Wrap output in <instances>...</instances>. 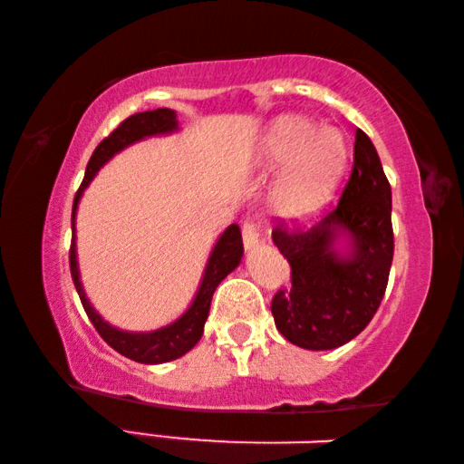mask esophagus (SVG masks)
Returning a JSON list of instances; mask_svg holds the SVG:
<instances>
[{"mask_svg": "<svg viewBox=\"0 0 464 464\" xmlns=\"http://www.w3.org/2000/svg\"><path fill=\"white\" fill-rule=\"evenodd\" d=\"M243 246L246 249H254L260 243V227L256 223H243Z\"/></svg>", "mask_w": 464, "mask_h": 464, "instance_id": "34e87169", "label": "esophagus"}]
</instances>
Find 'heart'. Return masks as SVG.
I'll use <instances>...</instances> for the list:
<instances>
[{"mask_svg":"<svg viewBox=\"0 0 464 464\" xmlns=\"http://www.w3.org/2000/svg\"><path fill=\"white\" fill-rule=\"evenodd\" d=\"M262 168L286 169L272 192L280 217L301 221L324 207L348 163V145L340 130L321 129L301 116L276 121L260 149Z\"/></svg>","mask_w":464,"mask_h":464,"instance_id":"obj_1","label":"heart"}]
</instances>
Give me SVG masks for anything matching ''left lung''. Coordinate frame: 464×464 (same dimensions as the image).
<instances>
[{"mask_svg":"<svg viewBox=\"0 0 464 464\" xmlns=\"http://www.w3.org/2000/svg\"><path fill=\"white\" fill-rule=\"evenodd\" d=\"M272 241L290 264L288 290L272 298L278 332L304 350H334L371 324L392 262L391 186L379 153L356 130L342 198L311 227L278 223Z\"/></svg>","mask_w":464,"mask_h":464,"instance_id":"obj_1","label":"left lung"}]
</instances>
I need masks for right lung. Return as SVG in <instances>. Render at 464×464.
I'll return each mask as SVG.
<instances>
[{
  "instance_id": "obj_1",
  "label": "right lung",
  "mask_w": 464,
  "mask_h": 464,
  "mask_svg": "<svg viewBox=\"0 0 464 464\" xmlns=\"http://www.w3.org/2000/svg\"><path fill=\"white\" fill-rule=\"evenodd\" d=\"M178 130V119L176 110L169 108H157V110H147V112H137L129 116L127 121H122L119 127H116L110 135L102 140L96 147V151L90 157L88 168H85L83 182L80 190L75 194L73 200V210H72V249H69V268H72V278L77 295L82 298V304L85 313H88L90 321L96 327V332L104 337V342L114 348L119 354L127 356L135 362L140 364H161L169 362V360H176L184 356L186 352H190L204 332V324H207L210 301H213V295L217 286L221 285V280L227 278V274H231L237 268L243 256V241H241V231L237 225H229L223 231L221 237L217 239L213 251H210L207 268H204L200 286L196 290V296L190 307L186 309L182 317H178L174 324H169L161 329H155V332H122V329H116L108 324V321L98 315V311L92 307V303L85 296L83 285L80 280V266H77V249H75V215H77V204L82 200V194L85 188L90 186L93 176L98 174L100 168L108 163L116 153H121L122 149L129 145L137 143V140H143L147 137L155 135H169V132Z\"/></svg>"
}]
</instances>
